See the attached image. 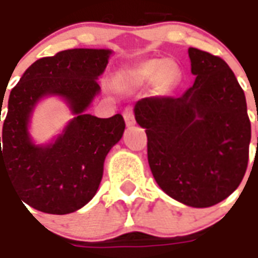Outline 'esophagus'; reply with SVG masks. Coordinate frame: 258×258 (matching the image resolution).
<instances>
[{"mask_svg": "<svg viewBox=\"0 0 258 258\" xmlns=\"http://www.w3.org/2000/svg\"><path fill=\"white\" fill-rule=\"evenodd\" d=\"M123 118H125V122L127 126H132L135 123V115H133L132 108H126L123 111Z\"/></svg>", "mask_w": 258, "mask_h": 258, "instance_id": "34e87169", "label": "esophagus"}]
</instances>
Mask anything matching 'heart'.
I'll return each instance as SVG.
<instances>
[{
	"instance_id": "b5f03b06",
	"label": "heart",
	"mask_w": 258,
	"mask_h": 258,
	"mask_svg": "<svg viewBox=\"0 0 258 258\" xmlns=\"http://www.w3.org/2000/svg\"><path fill=\"white\" fill-rule=\"evenodd\" d=\"M178 67L171 61L165 59H147L139 63L138 67L126 71L123 80L129 85H143L153 80L161 87H169L178 79Z\"/></svg>"
}]
</instances>
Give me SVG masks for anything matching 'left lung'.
<instances>
[{"label":"left lung","mask_w":258,"mask_h":258,"mask_svg":"<svg viewBox=\"0 0 258 258\" xmlns=\"http://www.w3.org/2000/svg\"><path fill=\"white\" fill-rule=\"evenodd\" d=\"M195 85L180 97H146L135 118L147 135L155 182L175 200L197 208L236 190L251 139L246 97L222 58L189 50ZM258 142V139H257Z\"/></svg>","instance_id":"1"}]
</instances>
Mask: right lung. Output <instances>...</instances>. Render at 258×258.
<instances>
[{
  "label": "right lung",
  "instance_id": "obj_1",
  "mask_svg": "<svg viewBox=\"0 0 258 258\" xmlns=\"http://www.w3.org/2000/svg\"><path fill=\"white\" fill-rule=\"evenodd\" d=\"M109 54L75 48L40 58L11 90L3 126L1 182L8 179L21 202L38 211L62 215L90 202L103 178L104 160L122 138V115L97 118L85 112L100 91L97 78ZM48 94L63 96L77 116L55 144L40 148L30 142L27 123L34 104Z\"/></svg>",
  "mask_w": 258,
  "mask_h": 258
}]
</instances>
